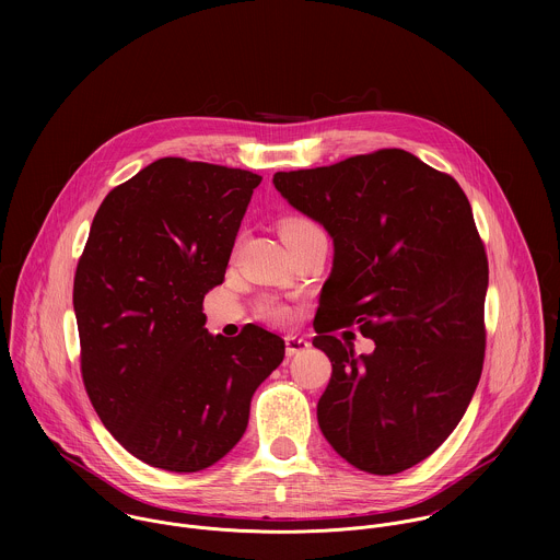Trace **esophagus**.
I'll return each mask as SVG.
<instances>
[{
  "instance_id": "esophagus-1",
  "label": "esophagus",
  "mask_w": 560,
  "mask_h": 560,
  "mask_svg": "<svg viewBox=\"0 0 560 560\" xmlns=\"http://www.w3.org/2000/svg\"><path fill=\"white\" fill-rule=\"evenodd\" d=\"M284 345H287V355H298V353H302V351L311 349V342H308L306 338H302V336H293V334L284 336Z\"/></svg>"
}]
</instances>
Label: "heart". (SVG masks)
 Masks as SVG:
<instances>
[{
    "mask_svg": "<svg viewBox=\"0 0 560 560\" xmlns=\"http://www.w3.org/2000/svg\"><path fill=\"white\" fill-rule=\"evenodd\" d=\"M313 231H319V226L311 218H304V215H289L280 222L282 240H291V237L313 233ZM258 315L265 319L284 323V320L291 319V306H287L284 302H278V300H265L258 306Z\"/></svg>",
    "mask_w": 560,
    "mask_h": 560,
    "instance_id": "b5f03b06",
    "label": "heart"
}]
</instances>
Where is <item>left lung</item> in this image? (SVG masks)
<instances>
[{"label":"left lung","instance_id":"8db88e82","mask_svg":"<svg viewBox=\"0 0 560 560\" xmlns=\"http://www.w3.org/2000/svg\"><path fill=\"white\" fill-rule=\"evenodd\" d=\"M276 189L334 240L313 345L331 360L320 431L358 470L427 459L464 418L485 360L489 265L459 183L400 149L276 172ZM358 324V359L330 331Z\"/></svg>","mask_w":560,"mask_h":560}]
</instances>
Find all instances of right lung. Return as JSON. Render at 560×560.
<instances>
[{
    "label": "right lung",
    "instance_id": "add662e5",
    "mask_svg": "<svg viewBox=\"0 0 560 560\" xmlns=\"http://www.w3.org/2000/svg\"><path fill=\"white\" fill-rule=\"evenodd\" d=\"M260 180L163 158L92 220L73 282L81 377L105 429L153 468L198 472L231 453L254 390L284 358L280 336L252 323L211 336L202 313Z\"/></svg>",
    "mask_w": 560,
    "mask_h": 560
}]
</instances>
